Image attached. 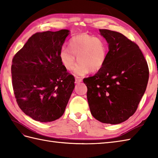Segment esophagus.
<instances>
[{"label": "esophagus", "instance_id": "obj_1", "mask_svg": "<svg viewBox=\"0 0 158 158\" xmlns=\"http://www.w3.org/2000/svg\"><path fill=\"white\" fill-rule=\"evenodd\" d=\"M75 81L76 83H79L82 81V79L80 77H75Z\"/></svg>", "mask_w": 158, "mask_h": 158}]
</instances>
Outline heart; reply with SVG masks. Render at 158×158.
<instances>
[{
  "label": "heart",
  "mask_w": 158,
  "mask_h": 158,
  "mask_svg": "<svg viewBox=\"0 0 158 158\" xmlns=\"http://www.w3.org/2000/svg\"><path fill=\"white\" fill-rule=\"evenodd\" d=\"M108 45L102 38L87 33L73 36L69 41L68 48H62L60 59L67 70H74L77 76H84L89 72L96 73L101 69L108 56Z\"/></svg>",
  "instance_id": "heart-1"
}]
</instances>
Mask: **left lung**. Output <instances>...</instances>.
I'll use <instances>...</instances> for the list:
<instances>
[{
    "label": "left lung",
    "instance_id": "1",
    "mask_svg": "<svg viewBox=\"0 0 158 158\" xmlns=\"http://www.w3.org/2000/svg\"><path fill=\"white\" fill-rule=\"evenodd\" d=\"M109 43L106 62L95 75L83 79L92 116L118 124L134 115L145 93L149 67L135 42L118 32L100 29Z\"/></svg>",
    "mask_w": 158,
    "mask_h": 158
}]
</instances>
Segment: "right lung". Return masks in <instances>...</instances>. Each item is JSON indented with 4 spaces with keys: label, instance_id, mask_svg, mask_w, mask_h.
I'll list each match as a JSON object with an SVG mask.
<instances>
[{
    "label": "right lung",
    "instance_id": "1",
    "mask_svg": "<svg viewBox=\"0 0 158 158\" xmlns=\"http://www.w3.org/2000/svg\"><path fill=\"white\" fill-rule=\"evenodd\" d=\"M68 30L36 32L12 60V85L16 101L26 115L41 122L59 119L75 88L60 52Z\"/></svg>",
    "mask_w": 158,
    "mask_h": 158
}]
</instances>
